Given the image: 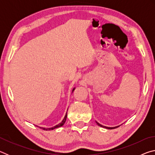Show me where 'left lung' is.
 Listing matches in <instances>:
<instances>
[{
    "label": "left lung",
    "instance_id": "left-lung-1",
    "mask_svg": "<svg viewBox=\"0 0 155 155\" xmlns=\"http://www.w3.org/2000/svg\"><path fill=\"white\" fill-rule=\"evenodd\" d=\"M96 122L97 123V124H98V126H100V127H103V128H107V129H114V128H117V127H119V126H117V127H104V126L101 125V124H99L98 122Z\"/></svg>",
    "mask_w": 155,
    "mask_h": 155
}]
</instances>
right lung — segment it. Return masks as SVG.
<instances>
[{
	"label": "right lung",
	"instance_id": "right-lung-1",
	"mask_svg": "<svg viewBox=\"0 0 155 155\" xmlns=\"http://www.w3.org/2000/svg\"><path fill=\"white\" fill-rule=\"evenodd\" d=\"M74 90H75V88L73 89V90H72V92H73V91H74ZM66 118H67V113H66V114H65V115L64 120H63L62 121H61V122L59 123V124L54 126V127H52V128H44V127H40V128H41V129L44 130H53V129H54V128H59V127H62V126L65 124V120H66Z\"/></svg>",
	"mask_w": 155,
	"mask_h": 155
}]
</instances>
